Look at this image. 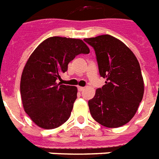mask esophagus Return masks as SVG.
<instances>
[{
  "instance_id": "obj_1",
  "label": "esophagus",
  "mask_w": 159,
  "mask_h": 159,
  "mask_svg": "<svg viewBox=\"0 0 159 159\" xmlns=\"http://www.w3.org/2000/svg\"><path fill=\"white\" fill-rule=\"evenodd\" d=\"M77 89H78V91H79V92H82V91H83V90L85 89V87H77Z\"/></svg>"
}]
</instances>
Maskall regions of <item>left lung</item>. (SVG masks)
Segmentation results:
<instances>
[{
	"mask_svg": "<svg viewBox=\"0 0 159 159\" xmlns=\"http://www.w3.org/2000/svg\"><path fill=\"white\" fill-rule=\"evenodd\" d=\"M84 41L94 48L101 77L106 84L89 100L92 118L108 128H117L133 118L143 99V80L133 52L109 34Z\"/></svg>",
	"mask_w": 159,
	"mask_h": 159,
	"instance_id": "1",
	"label": "left lung"
}]
</instances>
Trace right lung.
Instances as JSON below:
<instances>
[{"instance_id": "1", "label": "right lung", "mask_w": 159, "mask_h": 159, "mask_svg": "<svg viewBox=\"0 0 159 159\" xmlns=\"http://www.w3.org/2000/svg\"><path fill=\"white\" fill-rule=\"evenodd\" d=\"M89 53L81 39L55 36L43 41L29 57L21 75V99L25 111L39 127L55 129L68 120L77 88L57 80L77 55Z\"/></svg>"}]
</instances>
